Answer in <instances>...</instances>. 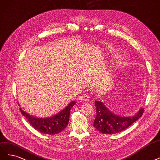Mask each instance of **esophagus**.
<instances>
[{"label": "esophagus", "instance_id": "34e87169", "mask_svg": "<svg viewBox=\"0 0 160 160\" xmlns=\"http://www.w3.org/2000/svg\"><path fill=\"white\" fill-rule=\"evenodd\" d=\"M79 99L81 101H87L89 100L90 97L88 95H82V96L80 97Z\"/></svg>", "mask_w": 160, "mask_h": 160}]
</instances>
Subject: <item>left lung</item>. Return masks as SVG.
<instances>
[{
  "instance_id": "8db88e82",
  "label": "left lung",
  "mask_w": 160,
  "mask_h": 160,
  "mask_svg": "<svg viewBox=\"0 0 160 160\" xmlns=\"http://www.w3.org/2000/svg\"><path fill=\"white\" fill-rule=\"evenodd\" d=\"M97 116L93 126L104 134H114L122 131L135 122L143 114L144 110L140 108L132 117H124L114 114L103 102H95Z\"/></svg>"
}]
</instances>
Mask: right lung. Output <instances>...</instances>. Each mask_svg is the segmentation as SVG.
Here are the masks:
<instances>
[{"label": "right lung", "instance_id": "obj_1", "mask_svg": "<svg viewBox=\"0 0 160 160\" xmlns=\"http://www.w3.org/2000/svg\"><path fill=\"white\" fill-rule=\"evenodd\" d=\"M75 101L69 103L67 107L60 111L58 113L50 117L38 118L24 111L20 108V111L24 117L26 118L29 123L36 130L45 134H56L63 130L68 124L69 120L70 111L74 104Z\"/></svg>", "mask_w": 160, "mask_h": 160}]
</instances>
